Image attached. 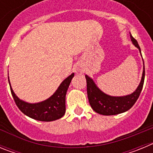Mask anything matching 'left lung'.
<instances>
[{
    "instance_id": "8db88e82",
    "label": "left lung",
    "mask_w": 153,
    "mask_h": 153,
    "mask_svg": "<svg viewBox=\"0 0 153 153\" xmlns=\"http://www.w3.org/2000/svg\"><path fill=\"white\" fill-rule=\"evenodd\" d=\"M130 38L132 44L135 47H137L140 52L141 53L140 47L138 44L136 39L131 35ZM86 79V90L87 96L92 109L99 114L104 116H111L117 115L129 110L135 104L140 95V93L143 89L144 79H145V67L143 66V72L140 85L138 86L136 90L129 95L123 97H112L104 93L97 86L93 79L85 75Z\"/></svg>"
}]
</instances>
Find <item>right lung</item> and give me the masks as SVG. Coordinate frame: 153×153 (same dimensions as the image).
Masks as SVG:
<instances>
[{
  "mask_svg": "<svg viewBox=\"0 0 153 153\" xmlns=\"http://www.w3.org/2000/svg\"><path fill=\"white\" fill-rule=\"evenodd\" d=\"M74 76V74L73 73L66 78L51 97L36 103H29L20 100L12 90L10 80L8 79V81L14 102L24 114L33 120L51 122L60 119L64 116L66 112V94Z\"/></svg>",
  "mask_w": 153,
  "mask_h": 153,
  "instance_id": "right-lung-1",
  "label": "right lung"
}]
</instances>
